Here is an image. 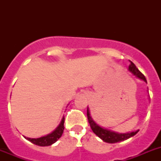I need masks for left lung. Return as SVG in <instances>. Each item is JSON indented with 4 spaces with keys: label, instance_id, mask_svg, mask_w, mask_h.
<instances>
[{
    "label": "left lung",
    "instance_id": "8db88e82",
    "mask_svg": "<svg viewBox=\"0 0 161 161\" xmlns=\"http://www.w3.org/2000/svg\"><path fill=\"white\" fill-rule=\"evenodd\" d=\"M130 67H129V69H130V72H132L135 76H137L138 78H140V79H142V80H144L145 82L147 83L145 75L136 68V66L135 65V63H133L131 61H130ZM87 116H88V123H89V125H90V127L91 129H92V130H93V132L96 135H98L100 139H102L104 142L111 143V144H113V143L120 142V141H123V140H128L129 138L132 137V136L135 135L138 133L137 130V131L126 133V134H119V133L113 132V131H110V130H104L103 128H101L100 126H98V125L93 121V119L91 118L90 114H89L88 108V109H87Z\"/></svg>",
    "mask_w": 161,
    "mask_h": 161
}]
</instances>
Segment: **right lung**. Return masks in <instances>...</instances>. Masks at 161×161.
<instances>
[{
	"mask_svg": "<svg viewBox=\"0 0 161 161\" xmlns=\"http://www.w3.org/2000/svg\"><path fill=\"white\" fill-rule=\"evenodd\" d=\"M64 120H65V119L63 117L59 126L54 130L53 132L46 135V136L37 138V139H31V138L26 137V139L28 140L29 141H31V143L35 144V145H39V146H48V145H53L63 135V130H64Z\"/></svg>",
	"mask_w": 161,
	"mask_h": 161,
	"instance_id": "obj_1",
	"label": "right lung"
}]
</instances>
